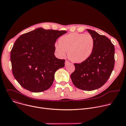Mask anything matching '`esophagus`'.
Returning <instances> with one entry per match:
<instances>
[{
  "instance_id": "34e87169",
  "label": "esophagus",
  "mask_w": 126,
  "mask_h": 126,
  "mask_svg": "<svg viewBox=\"0 0 126 126\" xmlns=\"http://www.w3.org/2000/svg\"><path fill=\"white\" fill-rule=\"evenodd\" d=\"M70 62L69 61H67V60H66L65 61V66H67V65H68L69 64H70Z\"/></svg>"
}]
</instances>
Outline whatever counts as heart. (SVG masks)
<instances>
[{"label": "heart", "instance_id": "b5f03b06", "mask_svg": "<svg viewBox=\"0 0 126 126\" xmlns=\"http://www.w3.org/2000/svg\"><path fill=\"white\" fill-rule=\"evenodd\" d=\"M94 40L89 34L72 33L63 36L56 43L55 47L58 55L64 57L68 52V57L72 61L81 63L88 59L93 52Z\"/></svg>", "mask_w": 126, "mask_h": 126}]
</instances>
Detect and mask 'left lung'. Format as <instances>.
I'll use <instances>...</instances> for the list:
<instances>
[{
	"mask_svg": "<svg viewBox=\"0 0 126 126\" xmlns=\"http://www.w3.org/2000/svg\"><path fill=\"white\" fill-rule=\"evenodd\" d=\"M94 40L91 55L81 63H74L75 70L70 77L77 88L92 91L108 80L115 64V47L111 40L95 31L87 29Z\"/></svg>",
	"mask_w": 126,
	"mask_h": 126,
	"instance_id": "1",
	"label": "left lung"
}]
</instances>
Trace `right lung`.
<instances>
[{"label": "right lung", "mask_w": 126, "mask_h": 126, "mask_svg": "<svg viewBox=\"0 0 126 126\" xmlns=\"http://www.w3.org/2000/svg\"><path fill=\"white\" fill-rule=\"evenodd\" d=\"M66 32L38 28L21 35L15 41L10 53L12 71L23 88L38 93L52 86L55 72L64 67L65 61L55 57V43Z\"/></svg>", "instance_id": "add662e5"}]
</instances>
